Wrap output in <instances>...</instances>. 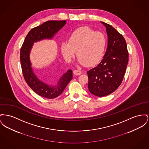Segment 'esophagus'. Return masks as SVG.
I'll list each match as a JSON object with an SVG mask.
<instances>
[{"label": "esophagus", "mask_w": 149, "mask_h": 149, "mask_svg": "<svg viewBox=\"0 0 149 149\" xmlns=\"http://www.w3.org/2000/svg\"><path fill=\"white\" fill-rule=\"evenodd\" d=\"M73 72H74V74L75 75H79L81 74V73H82V72L81 71L78 70H74Z\"/></svg>", "instance_id": "34e87169"}]
</instances>
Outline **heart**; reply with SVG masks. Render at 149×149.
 Wrapping results in <instances>:
<instances>
[{"label":"heart","mask_w":149,"mask_h":149,"mask_svg":"<svg viewBox=\"0 0 149 149\" xmlns=\"http://www.w3.org/2000/svg\"><path fill=\"white\" fill-rule=\"evenodd\" d=\"M106 44L107 39L103 33L88 27H81L70 34L68 42L62 43L61 51L67 61H70L77 52L80 65L93 66L102 59Z\"/></svg>","instance_id":"b5f03b06"}]
</instances>
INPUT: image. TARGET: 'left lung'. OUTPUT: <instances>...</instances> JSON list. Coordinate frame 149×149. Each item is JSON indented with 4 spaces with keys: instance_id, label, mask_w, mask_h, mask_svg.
Instances as JSON below:
<instances>
[{
    "instance_id": "8db88e82",
    "label": "left lung",
    "mask_w": 149,
    "mask_h": 149,
    "mask_svg": "<svg viewBox=\"0 0 149 149\" xmlns=\"http://www.w3.org/2000/svg\"><path fill=\"white\" fill-rule=\"evenodd\" d=\"M107 34V47L103 59L87 71L88 87L93 95L104 97L114 92L120 86L128 62L125 39L111 25L101 22Z\"/></svg>"
}]
</instances>
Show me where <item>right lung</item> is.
<instances>
[{
  "label": "right lung",
  "instance_id": "obj_1",
  "mask_svg": "<svg viewBox=\"0 0 149 149\" xmlns=\"http://www.w3.org/2000/svg\"><path fill=\"white\" fill-rule=\"evenodd\" d=\"M66 21H48L40 26L32 29L27 34L20 50V61L22 74L28 86L36 94L47 98L52 99L59 96L72 79V71L69 70L65 73L56 86H49L37 78L31 68L30 52L34 44L45 39H52Z\"/></svg>",
  "mask_w": 149,
  "mask_h": 149
}]
</instances>
